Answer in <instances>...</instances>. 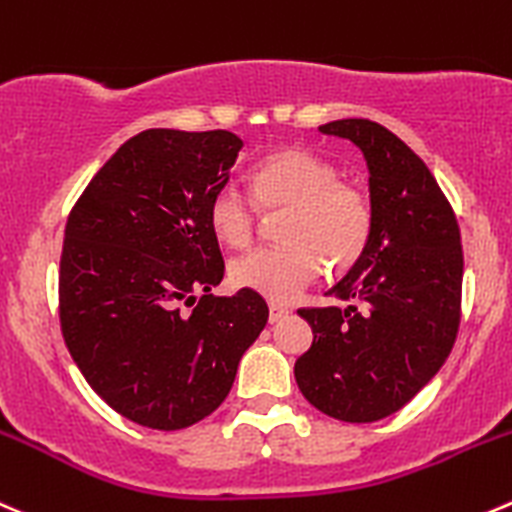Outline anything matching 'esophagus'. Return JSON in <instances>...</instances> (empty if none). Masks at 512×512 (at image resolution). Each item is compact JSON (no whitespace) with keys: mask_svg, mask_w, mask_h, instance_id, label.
<instances>
[{"mask_svg":"<svg viewBox=\"0 0 512 512\" xmlns=\"http://www.w3.org/2000/svg\"><path fill=\"white\" fill-rule=\"evenodd\" d=\"M287 307H282V305H275V302H270V322L272 325H275V322H280L282 317H287Z\"/></svg>","mask_w":512,"mask_h":512,"instance_id":"esophagus-1","label":"esophagus"}]
</instances>
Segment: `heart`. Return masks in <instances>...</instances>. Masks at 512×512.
<instances>
[{
	"instance_id": "1",
	"label": "heart",
	"mask_w": 512,
	"mask_h": 512,
	"mask_svg": "<svg viewBox=\"0 0 512 512\" xmlns=\"http://www.w3.org/2000/svg\"><path fill=\"white\" fill-rule=\"evenodd\" d=\"M337 167L305 147L262 157L250 172L252 197L220 185L207 205L210 230L222 245L245 247L267 215L280 220V247H257L230 262V282L272 302H290L325 270L347 272L362 260L375 230L370 192L337 177Z\"/></svg>"
}]
</instances>
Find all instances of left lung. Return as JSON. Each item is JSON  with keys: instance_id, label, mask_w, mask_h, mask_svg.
Instances as JSON below:
<instances>
[{"instance_id": "left-lung-1", "label": "left lung", "mask_w": 512, "mask_h": 512, "mask_svg": "<svg viewBox=\"0 0 512 512\" xmlns=\"http://www.w3.org/2000/svg\"><path fill=\"white\" fill-rule=\"evenodd\" d=\"M370 167L375 230L362 260L330 295L342 307H302L310 350L295 362L302 395L345 423L398 413L443 367L460 330L463 245L453 205L400 137L370 119L322 124Z\"/></svg>"}]
</instances>
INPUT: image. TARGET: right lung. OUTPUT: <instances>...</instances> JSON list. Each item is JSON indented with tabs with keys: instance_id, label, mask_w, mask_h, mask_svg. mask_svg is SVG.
Segmentation results:
<instances>
[{
	"instance_id": "1",
	"label": "right lung",
	"mask_w": 512,
	"mask_h": 512,
	"mask_svg": "<svg viewBox=\"0 0 512 512\" xmlns=\"http://www.w3.org/2000/svg\"><path fill=\"white\" fill-rule=\"evenodd\" d=\"M240 150L227 130H145L69 212L62 337L94 393L145 428H190L220 408L267 322L257 292H210L225 260L207 205Z\"/></svg>"
}]
</instances>
